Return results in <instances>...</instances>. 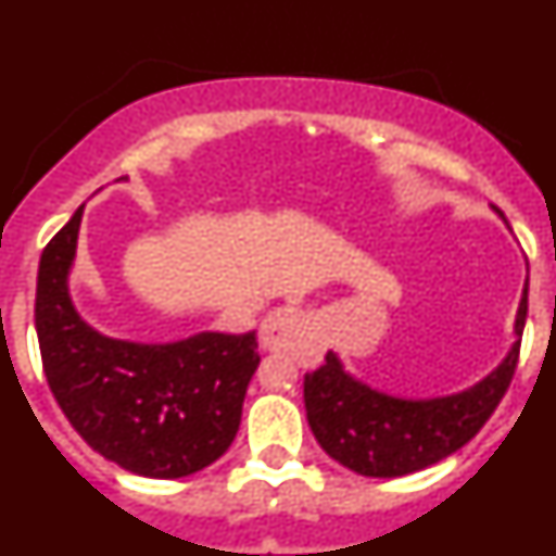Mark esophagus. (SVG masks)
Here are the masks:
<instances>
[{"label":"esophagus","mask_w":556,"mask_h":556,"mask_svg":"<svg viewBox=\"0 0 556 556\" xmlns=\"http://www.w3.org/2000/svg\"><path fill=\"white\" fill-rule=\"evenodd\" d=\"M306 314L294 306L275 308L264 317L262 328H258V345L264 351H278L283 345H292L294 339L301 337V331L306 328Z\"/></svg>","instance_id":"34e87169"}]
</instances>
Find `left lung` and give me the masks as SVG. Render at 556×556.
<instances>
[{"mask_svg":"<svg viewBox=\"0 0 556 556\" xmlns=\"http://www.w3.org/2000/svg\"><path fill=\"white\" fill-rule=\"evenodd\" d=\"M527 294L529 281L515 317L518 339L507 358L479 384L456 395L426 401L387 395L353 378L337 353L328 351L326 362L303 378L308 426L323 451L358 476L395 479L429 468L470 443L515 376L527 326Z\"/></svg>","mask_w":556,"mask_h":556,"instance_id":"8db88e82","label":"left lung"}]
</instances>
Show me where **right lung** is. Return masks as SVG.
Listing matches in <instances>:
<instances>
[{"instance_id":"obj_1","label":"right lung","mask_w":556,"mask_h":556,"mask_svg":"<svg viewBox=\"0 0 556 556\" xmlns=\"http://www.w3.org/2000/svg\"><path fill=\"white\" fill-rule=\"evenodd\" d=\"M83 205L41 253L36 331L58 406L97 454L147 479H180L233 443L258 367L255 331L144 345L88 326L68 298Z\"/></svg>"}]
</instances>
